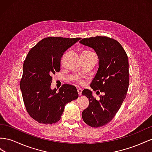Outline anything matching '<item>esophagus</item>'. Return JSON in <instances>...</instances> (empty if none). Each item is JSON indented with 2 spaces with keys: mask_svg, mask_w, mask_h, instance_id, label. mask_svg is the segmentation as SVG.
<instances>
[{
  "mask_svg": "<svg viewBox=\"0 0 152 152\" xmlns=\"http://www.w3.org/2000/svg\"><path fill=\"white\" fill-rule=\"evenodd\" d=\"M77 93H78V95H81V93H82V91H83V90H82L81 88H77Z\"/></svg>",
  "mask_w": 152,
  "mask_h": 152,
  "instance_id": "obj_1",
  "label": "esophagus"
}]
</instances>
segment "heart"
<instances>
[{"mask_svg": "<svg viewBox=\"0 0 152 152\" xmlns=\"http://www.w3.org/2000/svg\"><path fill=\"white\" fill-rule=\"evenodd\" d=\"M84 53H90V51H85V52H84ZM77 83H80V84H82V83H83V81L78 80H77Z\"/></svg>", "mask_w": 152, "mask_h": 152, "instance_id": "b5f03b06", "label": "heart"}]
</instances>
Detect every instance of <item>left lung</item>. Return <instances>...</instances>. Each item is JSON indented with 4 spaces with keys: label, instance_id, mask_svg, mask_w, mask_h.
<instances>
[{
    "label": "left lung",
    "instance_id": "8db88e82",
    "mask_svg": "<svg viewBox=\"0 0 152 152\" xmlns=\"http://www.w3.org/2000/svg\"><path fill=\"white\" fill-rule=\"evenodd\" d=\"M80 43L92 48L98 55L99 67L90 86L97 94H103L97 101L90 90H83L89 105L82 112V118L89 126L100 127L114 118L126 97L129 85L128 57L120 42L113 38H84Z\"/></svg>",
    "mask_w": 152,
    "mask_h": 152
}]
</instances>
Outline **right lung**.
<instances>
[{
  "label": "right lung",
  "mask_w": 152,
  "mask_h": 152,
  "mask_svg": "<svg viewBox=\"0 0 152 152\" xmlns=\"http://www.w3.org/2000/svg\"><path fill=\"white\" fill-rule=\"evenodd\" d=\"M80 39V37L44 38L30 49L24 60L20 89L26 110L39 123H57L66 104L78 97L75 86L64 84L58 93L50 86L51 76L60 71L64 53Z\"/></svg>",
  "instance_id": "right-lung-1"
}]
</instances>
